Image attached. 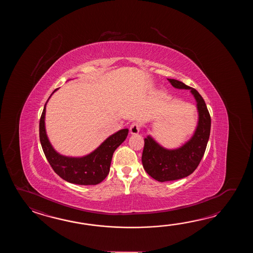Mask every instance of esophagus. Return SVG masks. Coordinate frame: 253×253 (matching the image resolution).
I'll use <instances>...</instances> for the list:
<instances>
[{
  "label": "esophagus",
  "mask_w": 253,
  "mask_h": 253,
  "mask_svg": "<svg viewBox=\"0 0 253 253\" xmlns=\"http://www.w3.org/2000/svg\"><path fill=\"white\" fill-rule=\"evenodd\" d=\"M130 133L132 134H137L140 130V124L138 122H133L132 124L130 125Z\"/></svg>",
  "instance_id": "obj_1"
}]
</instances>
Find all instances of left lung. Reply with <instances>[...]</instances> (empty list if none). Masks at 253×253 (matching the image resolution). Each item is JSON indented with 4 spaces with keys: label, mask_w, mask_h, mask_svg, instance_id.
<instances>
[{
    "label": "left lung",
    "mask_w": 253,
    "mask_h": 253,
    "mask_svg": "<svg viewBox=\"0 0 253 253\" xmlns=\"http://www.w3.org/2000/svg\"><path fill=\"white\" fill-rule=\"evenodd\" d=\"M168 81L176 88L191 90L197 102L199 121L192 138L177 149L164 148L150 135L145 138L143 167L151 177L162 183L182 179L194 172L205 155L211 132L210 113L199 92L182 81L171 79Z\"/></svg>",
    "instance_id": "8db88e82"
}]
</instances>
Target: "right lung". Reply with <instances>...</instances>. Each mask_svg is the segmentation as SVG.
Listing matches in <instances>:
<instances>
[{"label": "right lung", "instance_id": "1", "mask_svg": "<svg viewBox=\"0 0 253 253\" xmlns=\"http://www.w3.org/2000/svg\"><path fill=\"white\" fill-rule=\"evenodd\" d=\"M45 110L46 104L40 119V141L44 155L54 172L69 183L81 185H95L101 183L108 176L114 152L126 138L128 129L119 130L110 135L96 150L87 156L68 157L61 156L54 150L48 141L44 122Z\"/></svg>", "mask_w": 253, "mask_h": 253}]
</instances>
